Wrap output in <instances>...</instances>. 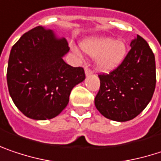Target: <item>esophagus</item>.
<instances>
[{
    "label": "esophagus",
    "instance_id": "esophagus-1",
    "mask_svg": "<svg viewBox=\"0 0 161 161\" xmlns=\"http://www.w3.org/2000/svg\"><path fill=\"white\" fill-rule=\"evenodd\" d=\"M85 73H86V76L93 75V71H92V70H90L89 68H86V70H85Z\"/></svg>",
    "mask_w": 161,
    "mask_h": 161
}]
</instances>
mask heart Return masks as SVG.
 I'll return each mask as SVG.
<instances>
[{"label":"heart","mask_w":161,"mask_h":161,"mask_svg":"<svg viewBox=\"0 0 161 161\" xmlns=\"http://www.w3.org/2000/svg\"><path fill=\"white\" fill-rule=\"evenodd\" d=\"M81 48L90 57H97L96 66L102 73L115 70L123 63L127 52L124 41L109 37L87 38L81 43Z\"/></svg>","instance_id":"1"}]
</instances>
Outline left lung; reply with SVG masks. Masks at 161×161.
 <instances>
[{"instance_id":"8db88e82","label":"left lung","mask_w":161,"mask_h":161,"mask_svg":"<svg viewBox=\"0 0 161 161\" xmlns=\"http://www.w3.org/2000/svg\"><path fill=\"white\" fill-rule=\"evenodd\" d=\"M123 63L110 74H100L95 106L106 118L126 122L147 106L156 86L155 56L148 43L137 35Z\"/></svg>"}]
</instances>
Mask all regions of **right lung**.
Here are the masks:
<instances>
[{
    "mask_svg": "<svg viewBox=\"0 0 161 161\" xmlns=\"http://www.w3.org/2000/svg\"><path fill=\"white\" fill-rule=\"evenodd\" d=\"M70 48L65 38L37 26L13 46L7 68L10 96L26 117L48 120L64 110L75 86L85 80L82 67L67 64L63 57Z\"/></svg>",
    "mask_w": 161,
    "mask_h": 161,
    "instance_id": "obj_1",
    "label": "right lung"
}]
</instances>
